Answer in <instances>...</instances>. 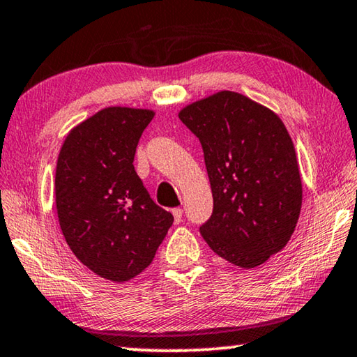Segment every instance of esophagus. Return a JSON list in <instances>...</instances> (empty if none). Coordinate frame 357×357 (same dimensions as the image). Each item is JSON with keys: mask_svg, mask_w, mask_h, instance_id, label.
Here are the masks:
<instances>
[{"mask_svg": "<svg viewBox=\"0 0 357 357\" xmlns=\"http://www.w3.org/2000/svg\"><path fill=\"white\" fill-rule=\"evenodd\" d=\"M172 213H173V217H174V223H179L181 220H183V209L174 208Z\"/></svg>", "mask_w": 357, "mask_h": 357, "instance_id": "obj_1", "label": "esophagus"}]
</instances>
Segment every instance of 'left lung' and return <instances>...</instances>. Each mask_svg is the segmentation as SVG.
<instances>
[{
	"instance_id": "left-lung-1",
	"label": "left lung",
	"mask_w": 357,
	"mask_h": 357,
	"mask_svg": "<svg viewBox=\"0 0 357 357\" xmlns=\"http://www.w3.org/2000/svg\"><path fill=\"white\" fill-rule=\"evenodd\" d=\"M198 137L214 209L200 233L217 255L257 268L288 244L302 206L294 144L277 114L220 91L179 112Z\"/></svg>"
}]
</instances>
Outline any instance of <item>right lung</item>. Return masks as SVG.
Segmentation results:
<instances>
[{
	"label": "right lung",
	"mask_w": 357,
	"mask_h": 357,
	"mask_svg": "<svg viewBox=\"0 0 357 357\" xmlns=\"http://www.w3.org/2000/svg\"><path fill=\"white\" fill-rule=\"evenodd\" d=\"M153 118L144 108H104L69 132L58 155L55 198L66 243L112 282L143 273L173 223L134 168L138 140Z\"/></svg>",
	"instance_id": "right-lung-1"
}]
</instances>
